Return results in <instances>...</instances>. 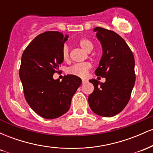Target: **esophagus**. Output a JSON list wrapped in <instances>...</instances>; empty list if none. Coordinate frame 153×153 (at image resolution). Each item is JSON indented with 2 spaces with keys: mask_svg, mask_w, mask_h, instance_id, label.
I'll list each match as a JSON object with an SVG mask.
<instances>
[{
  "mask_svg": "<svg viewBox=\"0 0 153 153\" xmlns=\"http://www.w3.org/2000/svg\"><path fill=\"white\" fill-rule=\"evenodd\" d=\"M86 81H87V80H84V79H82V84H84V83H85V82H86Z\"/></svg>",
  "mask_w": 153,
  "mask_h": 153,
  "instance_id": "obj_1",
  "label": "esophagus"
}]
</instances>
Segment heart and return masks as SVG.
<instances>
[{
    "label": "heart",
    "mask_w": 153,
    "mask_h": 153,
    "mask_svg": "<svg viewBox=\"0 0 153 153\" xmlns=\"http://www.w3.org/2000/svg\"><path fill=\"white\" fill-rule=\"evenodd\" d=\"M78 45L86 52H91L94 48V45L90 39L86 38L80 39L78 41ZM62 56L64 60H68L70 57V48L67 45H65L62 50ZM91 68V64L89 62L76 63L70 67L67 70L68 74L75 75L77 77L83 78Z\"/></svg>",
    "instance_id": "obj_1"
}]
</instances>
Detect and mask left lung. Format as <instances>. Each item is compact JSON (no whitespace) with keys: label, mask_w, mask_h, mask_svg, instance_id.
Instances as JSON below:
<instances>
[{"label":"left lung","mask_w":153,"mask_h":153,"mask_svg":"<svg viewBox=\"0 0 153 153\" xmlns=\"http://www.w3.org/2000/svg\"><path fill=\"white\" fill-rule=\"evenodd\" d=\"M94 31L103 48L95 73L106 78V81L89 80L94 91L89 95L88 103L96 114L111 117L122 111L130 99L136 78L134 55L126 42L114 31L101 27L95 28Z\"/></svg>","instance_id":"1"}]
</instances>
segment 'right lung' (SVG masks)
<instances>
[{
  "label": "right lung",
  "mask_w": 153,
  "mask_h": 153,
  "mask_svg": "<svg viewBox=\"0 0 153 153\" xmlns=\"http://www.w3.org/2000/svg\"><path fill=\"white\" fill-rule=\"evenodd\" d=\"M68 38L58 31H46L36 36L22 54L19 76L26 101L47 119L58 118L69 110L82 83L79 77L72 75L64 76L62 81L53 79L63 62L62 50Z\"/></svg>",
  "instance_id": "1"
}]
</instances>
